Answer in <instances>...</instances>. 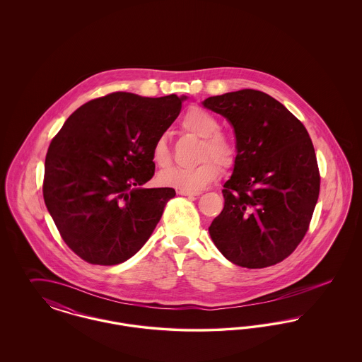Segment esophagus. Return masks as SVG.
<instances>
[{
    "instance_id": "34e87169",
    "label": "esophagus",
    "mask_w": 362,
    "mask_h": 362,
    "mask_svg": "<svg viewBox=\"0 0 362 362\" xmlns=\"http://www.w3.org/2000/svg\"><path fill=\"white\" fill-rule=\"evenodd\" d=\"M179 195H186V197H198L199 192H191V191H183V189H179L177 191Z\"/></svg>"
}]
</instances>
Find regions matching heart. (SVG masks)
<instances>
[{"instance_id": "1", "label": "heart", "mask_w": 362, "mask_h": 362, "mask_svg": "<svg viewBox=\"0 0 362 362\" xmlns=\"http://www.w3.org/2000/svg\"><path fill=\"white\" fill-rule=\"evenodd\" d=\"M182 129L192 136L202 138L197 167H175L160 173L158 180L163 186L183 191L197 192L207 187L221 175V164L224 168L235 165L238 158V146L233 138L220 132V122L210 111L201 107H191L182 118ZM152 160L157 167L167 168L173 163V153L168 138L161 134L156 138L152 146Z\"/></svg>"}]
</instances>
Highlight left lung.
Returning a JSON list of instances; mask_svg holds the SVG:
<instances>
[{
  "label": "left lung",
  "instance_id": "8db88e82",
  "mask_svg": "<svg viewBox=\"0 0 362 362\" xmlns=\"http://www.w3.org/2000/svg\"><path fill=\"white\" fill-rule=\"evenodd\" d=\"M204 105L235 129L238 158L224 185L223 211L209 233L225 258L263 269L288 258L304 239L320 189L305 126L270 95L240 89Z\"/></svg>",
  "mask_w": 362,
  "mask_h": 362
}]
</instances>
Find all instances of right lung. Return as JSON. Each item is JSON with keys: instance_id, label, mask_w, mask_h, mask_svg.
Returning a JSON list of instances; mask_svg holds the SVG:
<instances>
[{"instance_id": "add662e5", "label": "right lung", "mask_w": 362, "mask_h": 362, "mask_svg": "<svg viewBox=\"0 0 362 362\" xmlns=\"http://www.w3.org/2000/svg\"><path fill=\"white\" fill-rule=\"evenodd\" d=\"M185 99L114 92L83 104L52 138L43 198L61 238L83 260L119 264L151 238L176 192L139 186L155 175L153 142Z\"/></svg>"}]
</instances>
